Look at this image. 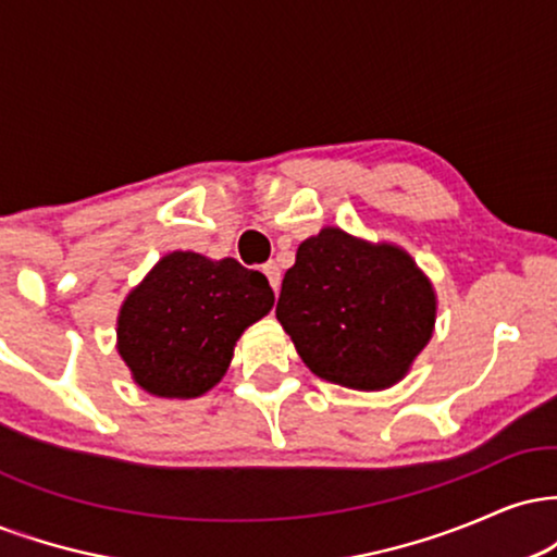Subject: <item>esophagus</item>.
Returning a JSON list of instances; mask_svg holds the SVG:
<instances>
[{
  "instance_id": "34e87169",
  "label": "esophagus",
  "mask_w": 557,
  "mask_h": 557,
  "mask_svg": "<svg viewBox=\"0 0 557 557\" xmlns=\"http://www.w3.org/2000/svg\"><path fill=\"white\" fill-rule=\"evenodd\" d=\"M261 272L267 274V280H270V285L274 290V296H277V290H280V267L274 264V261H267V264L261 267Z\"/></svg>"
}]
</instances>
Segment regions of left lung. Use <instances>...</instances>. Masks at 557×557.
I'll return each mask as SVG.
<instances>
[{"instance_id":"8db88e82","label":"left lung","mask_w":557,"mask_h":557,"mask_svg":"<svg viewBox=\"0 0 557 557\" xmlns=\"http://www.w3.org/2000/svg\"><path fill=\"white\" fill-rule=\"evenodd\" d=\"M274 314L317 376L382 389L430 343L434 293L400 248L324 227L298 246Z\"/></svg>"}]
</instances>
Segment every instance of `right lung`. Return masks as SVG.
I'll return each mask as SVG.
<instances>
[{"mask_svg": "<svg viewBox=\"0 0 557 557\" xmlns=\"http://www.w3.org/2000/svg\"><path fill=\"white\" fill-rule=\"evenodd\" d=\"M267 277L235 259L175 251L127 296L117 348L159 398H196L225 374L240 332L272 309Z\"/></svg>", "mask_w": 557, "mask_h": 557, "instance_id": "right-lung-1", "label": "right lung"}]
</instances>
